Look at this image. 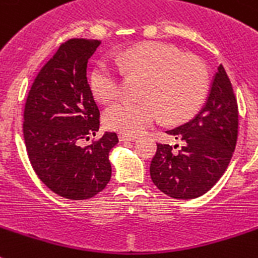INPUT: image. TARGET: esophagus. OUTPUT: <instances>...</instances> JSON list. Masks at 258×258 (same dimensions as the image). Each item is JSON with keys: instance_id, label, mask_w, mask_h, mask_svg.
Listing matches in <instances>:
<instances>
[{"instance_id": "34e87169", "label": "esophagus", "mask_w": 258, "mask_h": 258, "mask_svg": "<svg viewBox=\"0 0 258 258\" xmlns=\"http://www.w3.org/2000/svg\"><path fill=\"white\" fill-rule=\"evenodd\" d=\"M136 139H138V136L136 135L119 133V140H120V142H127V140H130V142H134V140H136Z\"/></svg>"}]
</instances>
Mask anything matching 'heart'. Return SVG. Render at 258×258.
<instances>
[{"instance_id": "b5f03b06", "label": "heart", "mask_w": 258, "mask_h": 258, "mask_svg": "<svg viewBox=\"0 0 258 258\" xmlns=\"http://www.w3.org/2000/svg\"><path fill=\"white\" fill-rule=\"evenodd\" d=\"M122 72L144 79L142 101H118L103 114L106 127L124 134H140L159 122L181 123L201 110L210 89L206 62L162 43H147L127 49L116 59ZM93 94L110 102L120 94L122 73L107 60H99L90 75Z\"/></svg>"}]
</instances>
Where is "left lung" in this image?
<instances>
[{"mask_svg": "<svg viewBox=\"0 0 258 258\" xmlns=\"http://www.w3.org/2000/svg\"><path fill=\"white\" fill-rule=\"evenodd\" d=\"M239 110L228 76L218 67L206 105L190 122L166 133L182 146L177 153L157 143L149 172L153 183L176 199L206 194L223 176L237 142Z\"/></svg>", "mask_w": 258, "mask_h": 258, "instance_id": "1", "label": "left lung"}]
</instances>
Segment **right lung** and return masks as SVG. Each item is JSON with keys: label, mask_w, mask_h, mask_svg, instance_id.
Here are the masks:
<instances>
[{"label": "right lung", "mask_w": 258, "mask_h": 258, "mask_svg": "<svg viewBox=\"0 0 258 258\" xmlns=\"http://www.w3.org/2000/svg\"><path fill=\"white\" fill-rule=\"evenodd\" d=\"M101 40L69 39L32 82L23 111V138L32 168L49 190L64 198L89 199L111 178L109 152L115 133L96 136L99 110L86 79V67Z\"/></svg>", "instance_id": "right-lung-1"}]
</instances>
